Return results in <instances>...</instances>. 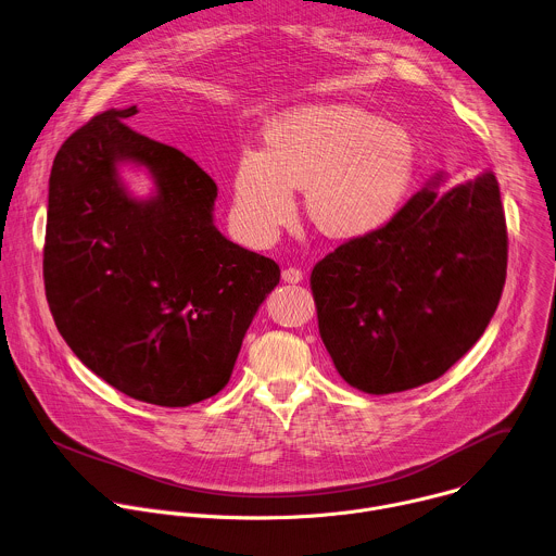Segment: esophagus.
Returning <instances> with one entry per match:
<instances>
[{
	"label": "esophagus",
	"mask_w": 556,
	"mask_h": 556,
	"mask_svg": "<svg viewBox=\"0 0 556 556\" xmlns=\"http://www.w3.org/2000/svg\"><path fill=\"white\" fill-rule=\"evenodd\" d=\"M302 271L298 269V267H287L285 271H282V280L285 282H291V285H298V282H302Z\"/></svg>",
	"instance_id": "1"
}]
</instances>
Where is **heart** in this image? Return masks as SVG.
Here are the masks:
<instances>
[{"mask_svg":"<svg viewBox=\"0 0 556 556\" xmlns=\"http://www.w3.org/2000/svg\"><path fill=\"white\" fill-rule=\"evenodd\" d=\"M416 170L407 131L349 104L298 109L274 123L261 153L239 157L235 218L254 239L274 237L306 188V214L328 239L362 241L396 216Z\"/></svg>","mask_w":556,"mask_h":556,"instance_id":"1","label":"heart"}]
</instances>
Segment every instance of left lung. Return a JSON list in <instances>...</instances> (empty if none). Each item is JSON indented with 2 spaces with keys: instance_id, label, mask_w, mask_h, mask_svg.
<instances>
[{
  "instance_id": "obj_1",
  "label": "left lung",
  "mask_w": 556,
  "mask_h": 556,
  "mask_svg": "<svg viewBox=\"0 0 556 556\" xmlns=\"http://www.w3.org/2000/svg\"><path fill=\"white\" fill-rule=\"evenodd\" d=\"M508 235L491 170L447 192L418 190L390 224L311 271L319 338L368 394L445 375L489 326L506 282Z\"/></svg>"
}]
</instances>
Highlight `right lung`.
Here are the masks:
<instances>
[{
	"label": "right lung",
	"instance_id": "1",
	"mask_svg": "<svg viewBox=\"0 0 556 556\" xmlns=\"http://www.w3.org/2000/svg\"><path fill=\"white\" fill-rule=\"evenodd\" d=\"M136 114L102 111L54 157L46 295L63 340L102 381L144 403L186 407L228 386L280 267L214 228L212 177L134 131L125 121ZM121 161L154 173L153 200L122 190Z\"/></svg>",
	"mask_w": 556,
	"mask_h": 556
}]
</instances>
